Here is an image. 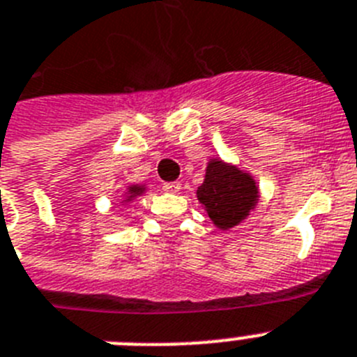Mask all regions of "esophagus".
<instances>
[{
	"label": "esophagus",
	"mask_w": 357,
	"mask_h": 357,
	"mask_svg": "<svg viewBox=\"0 0 357 357\" xmlns=\"http://www.w3.org/2000/svg\"><path fill=\"white\" fill-rule=\"evenodd\" d=\"M162 189L168 193H176V191H181V182H166L162 184Z\"/></svg>",
	"instance_id": "esophagus-1"
}]
</instances>
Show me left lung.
Returning <instances> with one entry per match:
<instances>
[{
    "label": "left lung",
    "instance_id": "8db88e82",
    "mask_svg": "<svg viewBox=\"0 0 357 357\" xmlns=\"http://www.w3.org/2000/svg\"><path fill=\"white\" fill-rule=\"evenodd\" d=\"M197 197L214 225L229 230L250 214L259 200V189L252 175L232 164L211 159Z\"/></svg>",
    "mask_w": 357,
    "mask_h": 357
}]
</instances>
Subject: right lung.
Masks as SVG:
<instances>
[{"instance_id":"obj_1","label":"right lung","mask_w":357,"mask_h":357,"mask_svg":"<svg viewBox=\"0 0 357 357\" xmlns=\"http://www.w3.org/2000/svg\"><path fill=\"white\" fill-rule=\"evenodd\" d=\"M144 191H146V188H144V185H141V184H134V185H128L127 188V197H125V200H123V204H125V202H132L134 200V198H137V197H141V195L144 193Z\"/></svg>"}]
</instances>
